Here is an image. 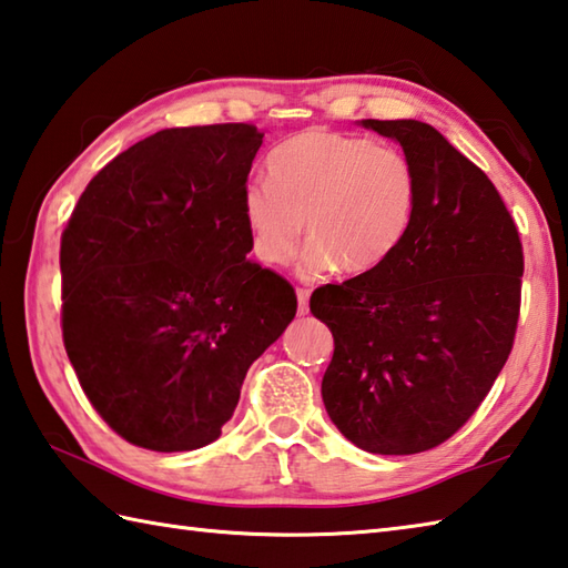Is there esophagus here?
<instances>
[{
  "label": "esophagus",
  "mask_w": 568,
  "mask_h": 568,
  "mask_svg": "<svg viewBox=\"0 0 568 568\" xmlns=\"http://www.w3.org/2000/svg\"><path fill=\"white\" fill-rule=\"evenodd\" d=\"M310 291L307 287H297V313L300 315H307V310H310Z\"/></svg>",
  "instance_id": "obj_1"
}]
</instances>
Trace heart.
<instances>
[{
  "mask_svg": "<svg viewBox=\"0 0 568 568\" xmlns=\"http://www.w3.org/2000/svg\"><path fill=\"white\" fill-rule=\"evenodd\" d=\"M271 182L243 189L253 253L285 265L307 233L300 271L322 277L344 265L364 275L402 248L418 206V172L404 150L325 128L303 130L268 158Z\"/></svg>",
  "mask_w": 568,
  "mask_h": 568,
  "instance_id": "heart-1",
  "label": "heart"
}]
</instances>
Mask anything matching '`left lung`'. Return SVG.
Wrapping results in <instances>:
<instances>
[{"mask_svg": "<svg viewBox=\"0 0 568 568\" xmlns=\"http://www.w3.org/2000/svg\"><path fill=\"white\" fill-rule=\"evenodd\" d=\"M418 172L414 224L382 268L325 285L310 310L335 337L322 402L362 450L414 455L475 414L513 352L525 253L495 184L436 128L362 120Z\"/></svg>", "mask_w": 568, "mask_h": 568, "instance_id": "8db88e82", "label": "left lung"}]
</instances>
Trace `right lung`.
I'll return each instance as SVG.
<instances>
[{
    "label": "right lung",
    "instance_id": "1",
    "mask_svg": "<svg viewBox=\"0 0 568 568\" xmlns=\"http://www.w3.org/2000/svg\"><path fill=\"white\" fill-rule=\"evenodd\" d=\"M263 132L170 128L108 162L61 233L63 347L100 418L132 446H209L295 287L251 263L241 214Z\"/></svg>",
    "mask_w": 568,
    "mask_h": 568
}]
</instances>
